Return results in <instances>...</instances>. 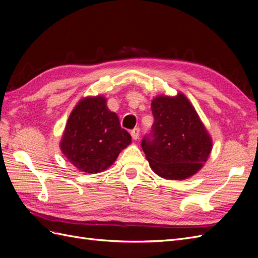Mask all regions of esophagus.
<instances>
[{
    "instance_id": "1",
    "label": "esophagus",
    "mask_w": 258,
    "mask_h": 258,
    "mask_svg": "<svg viewBox=\"0 0 258 258\" xmlns=\"http://www.w3.org/2000/svg\"><path fill=\"white\" fill-rule=\"evenodd\" d=\"M131 135H132V137H133L134 141H137L138 137H140V128L135 127L134 130H132L131 131Z\"/></svg>"
}]
</instances>
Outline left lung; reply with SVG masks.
Here are the masks:
<instances>
[{
  "label": "left lung",
  "mask_w": 258,
  "mask_h": 258,
  "mask_svg": "<svg viewBox=\"0 0 258 258\" xmlns=\"http://www.w3.org/2000/svg\"><path fill=\"white\" fill-rule=\"evenodd\" d=\"M155 122L142 141L149 166L163 179L184 180L200 171L213 142L188 99L158 96L151 102Z\"/></svg>",
  "instance_id": "8db88e82"
}]
</instances>
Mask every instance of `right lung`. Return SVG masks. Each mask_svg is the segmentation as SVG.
<instances>
[{
  "label": "right lung",
  "mask_w": 258,
  "mask_h": 258,
  "mask_svg": "<svg viewBox=\"0 0 258 258\" xmlns=\"http://www.w3.org/2000/svg\"><path fill=\"white\" fill-rule=\"evenodd\" d=\"M131 141L116 113L108 109L107 99L86 97L70 114L60 148L78 170L98 173L112 166Z\"/></svg>",
  "instance_id": "obj_1"
}]
</instances>
